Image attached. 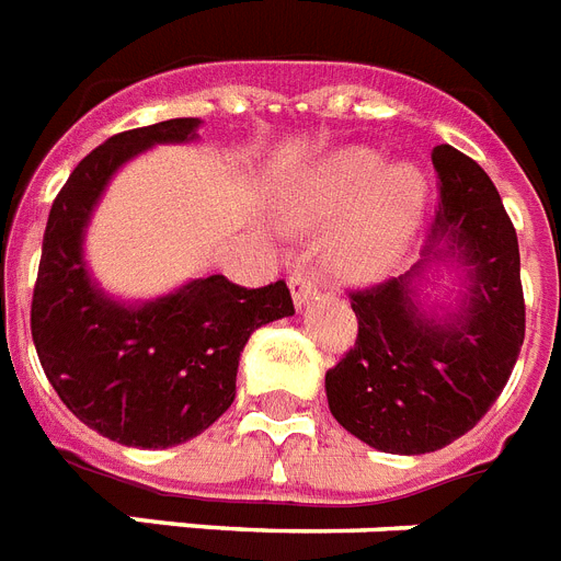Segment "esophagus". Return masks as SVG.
Returning <instances> with one entry per match:
<instances>
[{
    "label": "esophagus",
    "instance_id": "1",
    "mask_svg": "<svg viewBox=\"0 0 561 561\" xmlns=\"http://www.w3.org/2000/svg\"><path fill=\"white\" fill-rule=\"evenodd\" d=\"M288 285H290V296H294V305L299 310H302L305 305H308L310 299L317 296V290H319L317 276H313V273H308V271H294V273H290Z\"/></svg>",
    "mask_w": 561,
    "mask_h": 561
}]
</instances>
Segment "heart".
Masks as SVG:
<instances>
[{"instance_id": "heart-1", "label": "heart", "mask_w": 561, "mask_h": 561, "mask_svg": "<svg viewBox=\"0 0 561 561\" xmlns=\"http://www.w3.org/2000/svg\"><path fill=\"white\" fill-rule=\"evenodd\" d=\"M427 182L413 164H388L370 148H342L294 173L282 214L296 228H328V262L339 276L368 282L408 251L425 216Z\"/></svg>"}]
</instances>
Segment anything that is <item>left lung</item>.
<instances>
[{"instance_id": "8db88e82", "label": "left lung", "mask_w": 561, "mask_h": 561, "mask_svg": "<svg viewBox=\"0 0 561 561\" xmlns=\"http://www.w3.org/2000/svg\"><path fill=\"white\" fill-rule=\"evenodd\" d=\"M431 159L442 205L422 259L351 296L359 336L324 374L333 419L382 454H431L465 436L491 411L525 342L519 242L499 191L450 145ZM445 270L460 285L456 304L424 294Z\"/></svg>"}]
</instances>
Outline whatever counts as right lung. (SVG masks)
<instances>
[{
  "label": "right lung",
  "mask_w": 561,
  "mask_h": 561,
  "mask_svg": "<svg viewBox=\"0 0 561 561\" xmlns=\"http://www.w3.org/2000/svg\"><path fill=\"white\" fill-rule=\"evenodd\" d=\"M199 125L168 119L111 136L73 168L42 239L31 305L42 370L79 422L128 448H173L208 431L237 397L251 333L294 317L285 282L248 290L216 273L125 302L93 279L84 233L111 179L157 145L196 142Z\"/></svg>",
  "instance_id": "obj_1"
}]
</instances>
